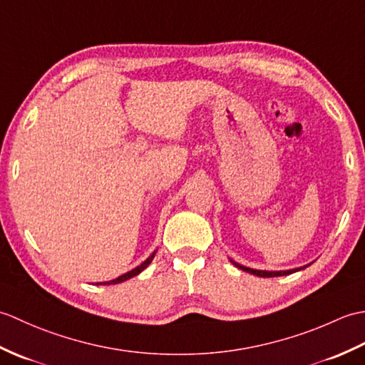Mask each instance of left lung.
Returning <instances> with one entry per match:
<instances>
[{"instance_id":"left-lung-1","label":"left lung","mask_w":365,"mask_h":365,"mask_svg":"<svg viewBox=\"0 0 365 365\" xmlns=\"http://www.w3.org/2000/svg\"><path fill=\"white\" fill-rule=\"evenodd\" d=\"M234 263L235 267H238L240 269L246 271V273H251L254 276H260V277H274V276H285V274H292L294 273V271H299L301 268H297V269H287V271H260V269H252V268H246L243 265H238V263L232 262Z\"/></svg>"}]
</instances>
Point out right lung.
I'll return each instance as SVG.
<instances>
[{
  "instance_id": "obj_1",
  "label": "right lung",
  "mask_w": 365,
  "mask_h": 365,
  "mask_svg": "<svg viewBox=\"0 0 365 365\" xmlns=\"http://www.w3.org/2000/svg\"><path fill=\"white\" fill-rule=\"evenodd\" d=\"M153 255H155V252L150 255L149 259L147 260H144L141 265L139 267H136L135 269H131V271H128V273H125V274H122V276H119V277H115V279H113V281H110V282H103V285H110V284H119V282H123V281H127V279H130V277H133V276H136V274H139L141 273V271L144 269V268H147L149 267V263L152 262V259H153Z\"/></svg>"
}]
</instances>
